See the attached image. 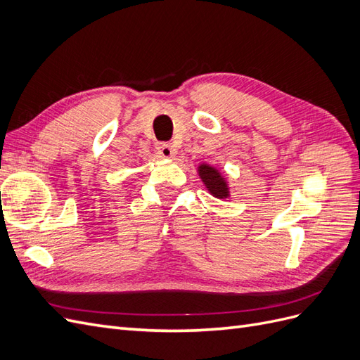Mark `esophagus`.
Listing matches in <instances>:
<instances>
[{
    "label": "esophagus",
    "instance_id": "obj_1",
    "mask_svg": "<svg viewBox=\"0 0 360 360\" xmlns=\"http://www.w3.org/2000/svg\"><path fill=\"white\" fill-rule=\"evenodd\" d=\"M158 153L163 159H171L174 155H176V150H174V147H171L169 144H160L158 147Z\"/></svg>",
    "mask_w": 360,
    "mask_h": 360
}]
</instances>
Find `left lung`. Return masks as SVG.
I'll use <instances>...</instances> for the list:
<instances>
[{
    "label": "left lung",
    "mask_w": 360,
    "mask_h": 360,
    "mask_svg": "<svg viewBox=\"0 0 360 360\" xmlns=\"http://www.w3.org/2000/svg\"><path fill=\"white\" fill-rule=\"evenodd\" d=\"M197 171L202 184L205 186V189L209 191L212 197L217 200H226L231 197L230 184H228L226 177L219 169L210 165V163L202 162L198 165Z\"/></svg>",
    "instance_id": "obj_1"
}]
</instances>
